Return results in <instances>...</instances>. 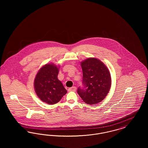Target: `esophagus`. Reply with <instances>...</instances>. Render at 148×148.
Returning a JSON list of instances; mask_svg holds the SVG:
<instances>
[{"mask_svg":"<svg viewBox=\"0 0 148 148\" xmlns=\"http://www.w3.org/2000/svg\"><path fill=\"white\" fill-rule=\"evenodd\" d=\"M68 91L69 92H75L76 91V87L75 86H73L71 88H69Z\"/></svg>","mask_w":148,"mask_h":148,"instance_id":"obj_1","label":"esophagus"}]
</instances>
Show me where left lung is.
Masks as SVG:
<instances>
[{
	"instance_id": "obj_1",
	"label": "left lung",
	"mask_w": 148,
	"mask_h": 148,
	"mask_svg": "<svg viewBox=\"0 0 148 148\" xmlns=\"http://www.w3.org/2000/svg\"><path fill=\"white\" fill-rule=\"evenodd\" d=\"M83 86L77 94L88 104H95L105 98L111 86L110 72L98 59L89 58L82 62Z\"/></svg>"
}]
</instances>
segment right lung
Masks as SVG:
<instances>
[{"label": "right lung", "instance_id": "obj_1", "mask_svg": "<svg viewBox=\"0 0 148 148\" xmlns=\"http://www.w3.org/2000/svg\"><path fill=\"white\" fill-rule=\"evenodd\" d=\"M59 69L54 64L43 66L38 72L34 80L36 95L43 102L54 104L59 102L67 91L58 80Z\"/></svg>", "mask_w": 148, "mask_h": 148}]
</instances>
